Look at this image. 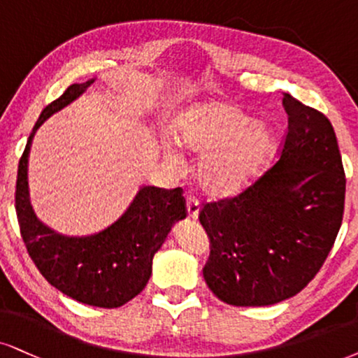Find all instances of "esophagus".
I'll return each mask as SVG.
<instances>
[{
	"mask_svg": "<svg viewBox=\"0 0 358 358\" xmlns=\"http://www.w3.org/2000/svg\"><path fill=\"white\" fill-rule=\"evenodd\" d=\"M187 211H188V218L196 220L198 218V211H200V203L194 196H188L187 198Z\"/></svg>",
	"mask_w": 358,
	"mask_h": 358,
	"instance_id": "34e87169",
	"label": "esophagus"
}]
</instances>
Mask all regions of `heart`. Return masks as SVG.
Returning a JSON list of instances; mask_svg holds the SVG:
<instances>
[{"instance_id": "obj_1", "label": "heart", "mask_w": 358, "mask_h": 358, "mask_svg": "<svg viewBox=\"0 0 358 358\" xmlns=\"http://www.w3.org/2000/svg\"><path fill=\"white\" fill-rule=\"evenodd\" d=\"M173 142L183 152L201 157L196 170L201 188L211 196L226 198L244 192L262 173L273 152L274 132L266 122L215 103L180 117Z\"/></svg>"}]
</instances>
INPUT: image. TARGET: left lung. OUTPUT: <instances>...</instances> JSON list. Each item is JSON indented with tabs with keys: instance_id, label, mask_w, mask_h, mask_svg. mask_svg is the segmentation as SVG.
I'll use <instances>...</instances> for the list:
<instances>
[{
	"instance_id": "obj_1",
	"label": "left lung",
	"mask_w": 358,
	"mask_h": 358,
	"mask_svg": "<svg viewBox=\"0 0 358 358\" xmlns=\"http://www.w3.org/2000/svg\"><path fill=\"white\" fill-rule=\"evenodd\" d=\"M282 106L289 125L279 160L236 196L200 210L210 239L203 278L229 306H271L301 292L342 224L345 173L334 127L291 94Z\"/></svg>"
}]
</instances>
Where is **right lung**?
<instances>
[{
	"instance_id": "1",
	"label": "right lung",
	"mask_w": 358,
	"mask_h": 358,
	"mask_svg": "<svg viewBox=\"0 0 358 358\" xmlns=\"http://www.w3.org/2000/svg\"><path fill=\"white\" fill-rule=\"evenodd\" d=\"M72 84L44 108L22 152L16 180V215L31 259L51 286L83 304L114 309L143 291L152 259L171 226L187 216L183 189L142 187L119 220L89 236H64L41 223L29 201L28 155L39 125L92 84Z\"/></svg>"
}]
</instances>
